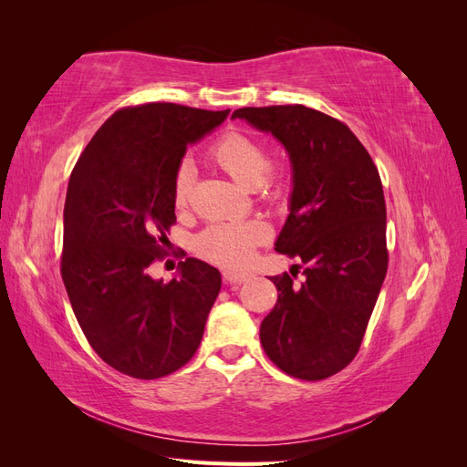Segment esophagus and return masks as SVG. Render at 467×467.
<instances>
[{
    "label": "esophagus",
    "mask_w": 467,
    "mask_h": 467,
    "mask_svg": "<svg viewBox=\"0 0 467 467\" xmlns=\"http://www.w3.org/2000/svg\"><path fill=\"white\" fill-rule=\"evenodd\" d=\"M251 273H239V271H225L223 273V280L232 282V285H242V282L249 280Z\"/></svg>",
    "instance_id": "34e87169"
}]
</instances>
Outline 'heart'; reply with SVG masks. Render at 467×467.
<instances>
[{"instance_id":"heart-1","label":"heart","mask_w":467,"mask_h":467,"mask_svg":"<svg viewBox=\"0 0 467 467\" xmlns=\"http://www.w3.org/2000/svg\"><path fill=\"white\" fill-rule=\"evenodd\" d=\"M208 158L223 173H228L245 187H255L265 199H278L282 181L276 171H266L268 153L265 146L249 134L225 132L208 150ZM192 189V167L182 161L173 177V202L177 208H185ZM268 237L266 223L261 220L242 222H216L196 237V251L201 255L222 266H245L253 253Z\"/></svg>"}]
</instances>
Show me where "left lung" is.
<instances>
[{
	"instance_id": "8db88e82",
	"label": "left lung",
	"mask_w": 467,
	"mask_h": 467,
	"mask_svg": "<svg viewBox=\"0 0 467 467\" xmlns=\"http://www.w3.org/2000/svg\"><path fill=\"white\" fill-rule=\"evenodd\" d=\"M232 117L278 138L294 171L275 249L302 261L306 280L271 276L278 300L261 323V345L288 376L325 379L357 357L388 273L378 167L345 122L316 109L245 107Z\"/></svg>"
}]
</instances>
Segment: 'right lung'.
<instances>
[{
    "instance_id": "add662e5",
    "label": "right lung",
    "mask_w": 467,
    "mask_h": 467,
    "mask_svg": "<svg viewBox=\"0 0 467 467\" xmlns=\"http://www.w3.org/2000/svg\"><path fill=\"white\" fill-rule=\"evenodd\" d=\"M230 110L175 103L119 109L69 177L60 273L91 348L112 368L155 379L185 366L202 341L220 271L187 257L179 276L153 280L175 223L173 177L187 146Z\"/></svg>"
}]
</instances>
